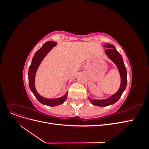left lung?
Masks as SVG:
<instances>
[{
  "mask_svg": "<svg viewBox=\"0 0 149 149\" xmlns=\"http://www.w3.org/2000/svg\"><path fill=\"white\" fill-rule=\"evenodd\" d=\"M104 47L107 48L105 50L107 55L116 65L117 67H118L120 75L121 83L118 91L116 94H114V95L111 96L110 97L106 99V100H92L91 98H89V100L91 102L93 105L101 107H104L113 104L118 101L125 90L126 86H127V70H126V68L124 65L123 57H122L121 55L117 51L114 45H112L106 44L104 45Z\"/></svg>",
  "mask_w": 149,
  "mask_h": 149,
  "instance_id": "8db88e82",
  "label": "left lung"
}]
</instances>
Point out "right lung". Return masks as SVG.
<instances>
[{"label": "right lung", "mask_w": 149, "mask_h": 149, "mask_svg": "<svg viewBox=\"0 0 149 149\" xmlns=\"http://www.w3.org/2000/svg\"><path fill=\"white\" fill-rule=\"evenodd\" d=\"M56 42L51 41L47 42L45 43L35 53V55L32 58V61H31V63L29 67V83L30 90L32 91L35 97L37 99V100L40 102H41L43 104L47 105L48 106H56L64 103V102L66 100L68 94L67 93L65 96L61 97L50 100V99H47L40 96L37 93V91H36V89L35 87V74L40 63L42 62L44 57L47 55V53L51 50L52 48L56 46Z\"/></svg>", "instance_id": "right-lung-1"}]
</instances>
